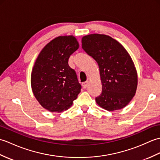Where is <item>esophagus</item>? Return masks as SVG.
Masks as SVG:
<instances>
[{"mask_svg": "<svg viewBox=\"0 0 160 160\" xmlns=\"http://www.w3.org/2000/svg\"><path fill=\"white\" fill-rule=\"evenodd\" d=\"M88 84H89V82H83L82 84V87H83V88L84 89H86V88L88 87Z\"/></svg>", "mask_w": 160, "mask_h": 160, "instance_id": "34e87169", "label": "esophagus"}]
</instances>
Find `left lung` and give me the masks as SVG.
Wrapping results in <instances>:
<instances>
[{"label":"left lung","instance_id":"left-lung-1","mask_svg":"<svg viewBox=\"0 0 160 160\" xmlns=\"http://www.w3.org/2000/svg\"><path fill=\"white\" fill-rule=\"evenodd\" d=\"M82 48L99 67L102 93L96 103L108 111L124 108L138 87L137 71L127 51L111 36L98 33L83 36Z\"/></svg>","mask_w":160,"mask_h":160}]
</instances>
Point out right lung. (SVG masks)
<instances>
[{"mask_svg": "<svg viewBox=\"0 0 160 160\" xmlns=\"http://www.w3.org/2000/svg\"><path fill=\"white\" fill-rule=\"evenodd\" d=\"M78 48L73 36H60L47 43L37 57L31 74L32 89L40 104L49 111L67 110L80 92L76 73L68 64Z\"/></svg>", "mask_w": 160, "mask_h": 160, "instance_id": "1", "label": "right lung"}]
</instances>
